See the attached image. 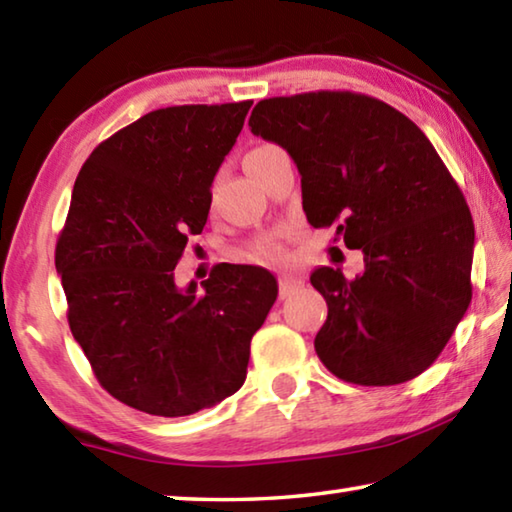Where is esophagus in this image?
I'll use <instances>...</instances> for the list:
<instances>
[{"mask_svg": "<svg viewBox=\"0 0 512 512\" xmlns=\"http://www.w3.org/2000/svg\"><path fill=\"white\" fill-rule=\"evenodd\" d=\"M302 282H305V280H302L298 273H291V271L280 273V275H277V287H280V296H289V293H293V291L302 287Z\"/></svg>", "mask_w": 512, "mask_h": 512, "instance_id": "34e87169", "label": "esophagus"}]
</instances>
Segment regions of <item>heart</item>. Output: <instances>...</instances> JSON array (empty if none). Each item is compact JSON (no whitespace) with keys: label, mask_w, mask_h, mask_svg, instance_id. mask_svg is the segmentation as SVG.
<instances>
[{"label":"heart","mask_w":512,"mask_h":512,"mask_svg":"<svg viewBox=\"0 0 512 512\" xmlns=\"http://www.w3.org/2000/svg\"><path fill=\"white\" fill-rule=\"evenodd\" d=\"M266 149H271V144L257 146V149H253V151H250V153L246 155V162L253 160L255 155L264 153ZM244 257L257 259V262H277V259L284 257V248H282V244H280V239H277V235H266V237H262V239H257L255 244L246 250Z\"/></svg>","instance_id":"b5f03b06"}]
</instances>
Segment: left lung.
<instances>
[{
    "instance_id": "obj_1",
    "label": "left lung",
    "mask_w": 512,
    "mask_h": 512,
    "mask_svg": "<svg viewBox=\"0 0 512 512\" xmlns=\"http://www.w3.org/2000/svg\"><path fill=\"white\" fill-rule=\"evenodd\" d=\"M250 131L296 162L302 210L336 225L366 271L311 273L327 302L314 348L359 386H395L427 370L472 300L474 223L461 187L413 121L359 92L318 90L259 101Z\"/></svg>"
}]
</instances>
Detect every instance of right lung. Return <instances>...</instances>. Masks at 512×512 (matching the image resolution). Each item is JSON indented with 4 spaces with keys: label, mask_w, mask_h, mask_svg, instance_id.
<instances>
[{
    "label": "right lung",
    "mask_w": 512,
    "mask_h": 512,
    "mask_svg": "<svg viewBox=\"0 0 512 512\" xmlns=\"http://www.w3.org/2000/svg\"><path fill=\"white\" fill-rule=\"evenodd\" d=\"M250 106L153 110L103 140L74 183L56 244L69 329L99 384L137 411L180 418L237 393L277 298L259 266H214L203 291L173 280Z\"/></svg>",
    "instance_id": "right-lung-1"
}]
</instances>
